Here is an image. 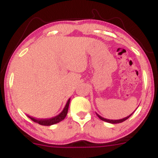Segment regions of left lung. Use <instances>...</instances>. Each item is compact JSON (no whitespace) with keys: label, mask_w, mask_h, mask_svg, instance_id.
Returning <instances> with one entry per match:
<instances>
[{"label":"left lung","mask_w":158,"mask_h":158,"mask_svg":"<svg viewBox=\"0 0 158 158\" xmlns=\"http://www.w3.org/2000/svg\"><path fill=\"white\" fill-rule=\"evenodd\" d=\"M133 113H134V112H133ZM133 113H131V114L130 115L127 116V117L124 118H122V119H118V120H112V119H107V118H105L102 117V116H100L99 114H97V113H96V114H97V116H98V117L100 119H101V120L104 121V122H108V123H111V124H118V123H122V122H125V120H127V119H128V118L130 117L131 115H132V114H133Z\"/></svg>","instance_id":"1"}]
</instances>
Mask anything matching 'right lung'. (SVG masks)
Masks as SVG:
<instances>
[{"label":"right lung","instance_id":"right-lung-1","mask_svg":"<svg viewBox=\"0 0 158 158\" xmlns=\"http://www.w3.org/2000/svg\"><path fill=\"white\" fill-rule=\"evenodd\" d=\"M69 102H70V98H69V100L66 102V106H65L64 109H63V111L60 113L59 114H57L56 116L52 118H45V119H37V118H34L33 117H30V116H28L32 121H33L34 122H36L39 125H45V126H49V125H55V124L59 123L60 122L63 121V119L66 118V114H67L68 112V109H69Z\"/></svg>","mask_w":158,"mask_h":158}]
</instances>
